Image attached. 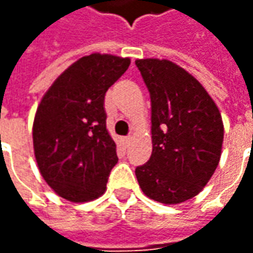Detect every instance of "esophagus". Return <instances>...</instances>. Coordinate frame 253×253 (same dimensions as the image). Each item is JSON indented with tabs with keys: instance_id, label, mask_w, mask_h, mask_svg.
<instances>
[{
	"instance_id": "obj_1",
	"label": "esophagus",
	"mask_w": 253,
	"mask_h": 253,
	"mask_svg": "<svg viewBox=\"0 0 253 253\" xmlns=\"http://www.w3.org/2000/svg\"><path fill=\"white\" fill-rule=\"evenodd\" d=\"M130 139H132V137H130V136H125V137H124V144H125V146H128V144L130 143Z\"/></svg>"
}]
</instances>
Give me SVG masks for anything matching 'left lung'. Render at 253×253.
Listing matches in <instances>:
<instances>
[{"label":"left lung","mask_w":253,"mask_h":253,"mask_svg":"<svg viewBox=\"0 0 253 253\" xmlns=\"http://www.w3.org/2000/svg\"><path fill=\"white\" fill-rule=\"evenodd\" d=\"M151 99V157L135 169L146 196L180 204L197 196L216 169L223 143L219 109L201 84L169 60L135 62Z\"/></svg>","instance_id":"8db88e82"}]
</instances>
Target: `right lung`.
<instances>
[{
    "label": "right lung",
    "instance_id": "1",
    "mask_svg": "<svg viewBox=\"0 0 253 253\" xmlns=\"http://www.w3.org/2000/svg\"><path fill=\"white\" fill-rule=\"evenodd\" d=\"M129 57L92 53L57 77L33 124L37 165L57 196L71 203L96 200L118 161L106 128L104 95L129 67Z\"/></svg>",
    "mask_w": 253,
    "mask_h": 253
}]
</instances>
